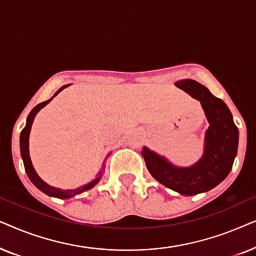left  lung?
Wrapping results in <instances>:
<instances>
[{
    "label": "left lung",
    "instance_id": "left-lung-1",
    "mask_svg": "<svg viewBox=\"0 0 256 256\" xmlns=\"http://www.w3.org/2000/svg\"><path fill=\"white\" fill-rule=\"evenodd\" d=\"M176 86L198 99L204 108L210 122L204 156L190 168L174 166L146 146L142 156L149 172L160 184L180 194L194 196L211 190L230 174L236 155L239 132L228 107L205 86L191 79L177 82Z\"/></svg>",
    "mask_w": 256,
    "mask_h": 256
}]
</instances>
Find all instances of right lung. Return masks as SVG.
<instances>
[{
  "label": "right lung",
  "instance_id": "1",
  "mask_svg": "<svg viewBox=\"0 0 256 256\" xmlns=\"http://www.w3.org/2000/svg\"><path fill=\"white\" fill-rule=\"evenodd\" d=\"M65 87H68V86H62V88H59L57 92H56V94H54V96H57V94L60 92L62 90L65 88ZM51 99H52V98H51ZM51 99H48V101H44V102L37 104V106L34 107V110L30 112L29 116H28L26 127H24L23 130L20 132V155H22L23 163H24V169H26V172L28 174V177L30 178V180L32 182V183L36 185V186L40 188V191H43L44 194L51 196V197H57V198H60V199H66V198L74 197V196L82 194V192H84V191L92 188L94 185H96L98 182H99L100 177L96 178V180L90 182V183L85 185V186H82V188H74V190H60V188H56L50 186V185H48L46 183H45V182L42 180L40 178V176H38V174H36V171H34V166H32V163H31L30 155H29V134H30V129H31V124H32L34 118V116H36V114L40 110V108H43L45 104L50 102Z\"/></svg>",
  "mask_w": 256,
  "mask_h": 256
}]
</instances>
